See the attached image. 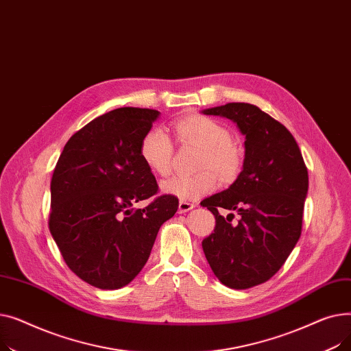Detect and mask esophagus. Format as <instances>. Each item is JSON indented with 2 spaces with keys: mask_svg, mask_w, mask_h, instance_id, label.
I'll list each match as a JSON object with an SVG mask.
<instances>
[{
  "mask_svg": "<svg viewBox=\"0 0 351 351\" xmlns=\"http://www.w3.org/2000/svg\"><path fill=\"white\" fill-rule=\"evenodd\" d=\"M195 208V204H192V202H186V200H180L179 202V206H178V212L179 213H185V212H189L191 209Z\"/></svg>",
  "mask_w": 351,
  "mask_h": 351,
  "instance_id": "esophagus-1",
  "label": "esophagus"
}]
</instances>
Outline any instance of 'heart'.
<instances>
[{
  "label": "heart",
  "mask_w": 351,
  "mask_h": 351,
  "mask_svg": "<svg viewBox=\"0 0 351 351\" xmlns=\"http://www.w3.org/2000/svg\"><path fill=\"white\" fill-rule=\"evenodd\" d=\"M175 131L182 143L195 145L202 149L197 169L193 176H175L162 183V191L182 200H196L213 192L217 178L222 182H233L243 166V151L234 141L229 129L212 118L191 115L176 122ZM139 155L146 168L158 176L171 172L173 145L162 128L147 131L141 141ZM209 169V171H205ZM215 173L213 174L211 171Z\"/></svg>",
  "instance_id": "heart-1"
}]
</instances>
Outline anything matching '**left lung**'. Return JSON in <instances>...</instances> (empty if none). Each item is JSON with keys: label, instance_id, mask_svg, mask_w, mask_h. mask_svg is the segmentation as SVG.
Instances as JSON below:
<instances>
[{"label": "left lung", "instance_id": "1", "mask_svg": "<svg viewBox=\"0 0 351 351\" xmlns=\"http://www.w3.org/2000/svg\"><path fill=\"white\" fill-rule=\"evenodd\" d=\"M233 121L245 135L243 169L232 185L200 202L216 219L202 242L206 261L225 286L243 290L267 282L285 265L302 234L308 175L299 145L286 126L252 104L202 110ZM236 211L231 223L218 213Z\"/></svg>", "mask_w": 351, "mask_h": 351}]
</instances>
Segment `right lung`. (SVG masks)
<instances>
[{"instance_id":"add662e5","label":"right lung","mask_w":351,"mask_h":351,"mask_svg":"<svg viewBox=\"0 0 351 351\" xmlns=\"http://www.w3.org/2000/svg\"><path fill=\"white\" fill-rule=\"evenodd\" d=\"M159 114L126 106L95 118L69 138L53 169L49 232L66 266L90 286L131 283L178 210V197L156 196V179L139 155ZM149 197V206L133 208Z\"/></svg>"}]
</instances>
